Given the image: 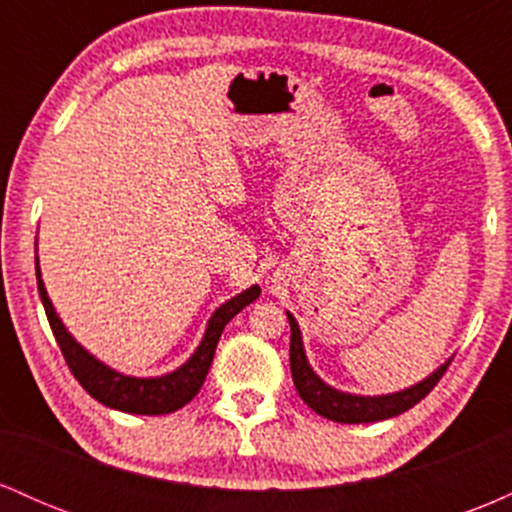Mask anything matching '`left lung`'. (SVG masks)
Listing matches in <instances>:
<instances>
[{"mask_svg": "<svg viewBox=\"0 0 512 512\" xmlns=\"http://www.w3.org/2000/svg\"><path fill=\"white\" fill-rule=\"evenodd\" d=\"M289 315L291 325V375L293 385H296L298 395L315 414L325 416V419L337 421V424H370V421H383L390 419V416L402 414L419 404L433 387L438 385V380L443 378L445 370H448V363L440 366L436 373L428 375L424 383L407 387V390L395 392V395H383V397H358L349 395V392H339L334 387L325 385L320 378L313 373V368L308 366V358H305L303 351V339L301 330H298V322Z\"/></svg>", "mask_w": 512, "mask_h": 512, "instance_id": "1", "label": "left lung"}]
</instances>
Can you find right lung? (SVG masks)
<instances>
[{
    "label": "right lung",
    "instance_id": "right-lung-1",
    "mask_svg": "<svg viewBox=\"0 0 512 512\" xmlns=\"http://www.w3.org/2000/svg\"><path fill=\"white\" fill-rule=\"evenodd\" d=\"M35 276H38V293L43 301L45 315L55 334L57 344H60L64 361H67L69 370L79 385L91 395L93 399L105 404V407L127 411V414H170V411L185 407L192 397L202 390L204 378H207L211 361H214L216 344H219L223 327L236 317L245 305H250L255 298H260V286H250L248 291L238 293L228 303H223L214 315H211L207 334H204L202 344L197 346L195 356L180 366L173 373L161 375V378H129V375L117 373V370L103 366L96 361L81 344L74 342V337L64 330L62 320L57 317L55 308H52L48 291H45L43 279H40V269L35 267Z\"/></svg>",
    "mask_w": 512,
    "mask_h": 512
}]
</instances>
